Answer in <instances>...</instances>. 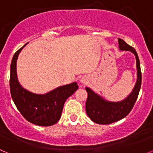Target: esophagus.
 <instances>
[{
  "label": "esophagus",
  "instance_id": "esophagus-1",
  "mask_svg": "<svg viewBox=\"0 0 153 153\" xmlns=\"http://www.w3.org/2000/svg\"><path fill=\"white\" fill-rule=\"evenodd\" d=\"M79 82H80V83L83 85L86 84V83H87V78L85 77V76H83V77L81 78L80 80H79Z\"/></svg>",
  "mask_w": 153,
  "mask_h": 153
}]
</instances>
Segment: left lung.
<instances>
[{
    "label": "left lung",
    "mask_w": 153,
    "mask_h": 153,
    "mask_svg": "<svg viewBox=\"0 0 153 153\" xmlns=\"http://www.w3.org/2000/svg\"><path fill=\"white\" fill-rule=\"evenodd\" d=\"M120 51H130L136 56V82L132 92L125 99L120 101H110L106 100L100 94L86 86L88 97L86 102V114L93 122L98 124H109L125 118L132 110L140 93L142 82L140 63L136 50L127 44L122 39H118Z\"/></svg>",
    "instance_id": "1"
}]
</instances>
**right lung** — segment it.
<instances>
[{
  "mask_svg": "<svg viewBox=\"0 0 153 153\" xmlns=\"http://www.w3.org/2000/svg\"><path fill=\"white\" fill-rule=\"evenodd\" d=\"M27 44L19 49L12 58L10 76L12 100L19 112L31 123L41 126L54 125L61 117L65 101L78 89L77 83L58 86L44 94L32 93L24 88L17 78V60Z\"/></svg>",
  "mask_w": 153,
  "mask_h": 153,
  "instance_id": "obj_1",
  "label": "right lung"
}]
</instances>
